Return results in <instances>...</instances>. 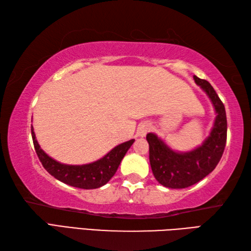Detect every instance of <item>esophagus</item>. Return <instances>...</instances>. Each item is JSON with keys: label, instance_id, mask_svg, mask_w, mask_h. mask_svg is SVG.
Listing matches in <instances>:
<instances>
[{"label": "esophagus", "instance_id": "esophagus-1", "mask_svg": "<svg viewBox=\"0 0 251 251\" xmlns=\"http://www.w3.org/2000/svg\"><path fill=\"white\" fill-rule=\"evenodd\" d=\"M151 129V126L147 124V123H145V124L140 125L139 128H138V135L141 136V137H145L149 131H150Z\"/></svg>", "mask_w": 251, "mask_h": 251}]
</instances>
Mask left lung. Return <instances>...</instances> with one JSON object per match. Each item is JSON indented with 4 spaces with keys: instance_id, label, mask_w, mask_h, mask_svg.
Returning a JSON list of instances; mask_svg holds the SVG:
<instances>
[{
    "instance_id": "1",
    "label": "left lung",
    "mask_w": 251,
    "mask_h": 251,
    "mask_svg": "<svg viewBox=\"0 0 251 251\" xmlns=\"http://www.w3.org/2000/svg\"><path fill=\"white\" fill-rule=\"evenodd\" d=\"M194 79L209 96L218 114L211 134L202 146L188 153H177L170 150L156 135H147L153 175L167 188L184 189L204 179L220 162L226 148L227 122L225 104L209 82L196 75Z\"/></svg>"
}]
</instances>
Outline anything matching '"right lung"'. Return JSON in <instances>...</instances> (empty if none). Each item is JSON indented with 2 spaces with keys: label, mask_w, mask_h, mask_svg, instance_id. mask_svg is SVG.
Returning <instances> with one entry per match:
<instances>
[{
  "label": "right lung",
  "mask_w": 251,
  "mask_h": 251,
  "mask_svg": "<svg viewBox=\"0 0 251 251\" xmlns=\"http://www.w3.org/2000/svg\"><path fill=\"white\" fill-rule=\"evenodd\" d=\"M31 135L37 157L47 172L63 183L86 190L100 188L108 182L116 173L123 157L135 141L131 139L119 145L97 162L82 166H72L58 163L47 155L37 143L33 128H31Z\"/></svg>",
  "instance_id": "1"
}]
</instances>
